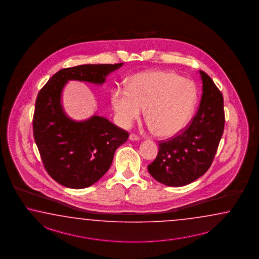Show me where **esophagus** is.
<instances>
[{"instance_id": "obj_1", "label": "esophagus", "mask_w": 259, "mask_h": 259, "mask_svg": "<svg viewBox=\"0 0 259 259\" xmlns=\"http://www.w3.org/2000/svg\"><path fill=\"white\" fill-rule=\"evenodd\" d=\"M129 139H130V140H132V141H137V140H139V138L137 136V135H135V134H131V135L129 136Z\"/></svg>"}]
</instances>
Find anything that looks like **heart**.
<instances>
[{"label": "heart", "instance_id": "obj_1", "mask_svg": "<svg viewBox=\"0 0 259 259\" xmlns=\"http://www.w3.org/2000/svg\"><path fill=\"white\" fill-rule=\"evenodd\" d=\"M196 100L194 83L166 71L135 74L127 88L117 87L111 93L115 116L121 126H130L145 108L146 120L162 138L172 137L186 126Z\"/></svg>", "mask_w": 259, "mask_h": 259}]
</instances>
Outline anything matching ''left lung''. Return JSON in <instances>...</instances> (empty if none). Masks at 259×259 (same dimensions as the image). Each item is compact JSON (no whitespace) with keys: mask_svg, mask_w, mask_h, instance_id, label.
I'll use <instances>...</instances> for the list:
<instances>
[{"mask_svg":"<svg viewBox=\"0 0 259 259\" xmlns=\"http://www.w3.org/2000/svg\"><path fill=\"white\" fill-rule=\"evenodd\" d=\"M203 94L194 119L175 138L161 141L148 171L167 186H184L205 174L213 161L225 127L224 98L212 79L203 71Z\"/></svg>","mask_w":259,"mask_h":259,"instance_id":"1","label":"left lung"}]
</instances>
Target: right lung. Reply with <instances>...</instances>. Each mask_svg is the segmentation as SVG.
Listing matches in <instances>:
<instances>
[{
  "instance_id": "1",
  "label": "right lung",
  "mask_w": 259,
  "mask_h": 259,
  "mask_svg": "<svg viewBox=\"0 0 259 259\" xmlns=\"http://www.w3.org/2000/svg\"><path fill=\"white\" fill-rule=\"evenodd\" d=\"M122 64H83L60 70L38 94L32 120L34 140L46 170L65 187L82 189L99 181L129 134L98 115L81 121L70 119L61 102L63 87L68 80L101 85Z\"/></svg>"
}]
</instances>
